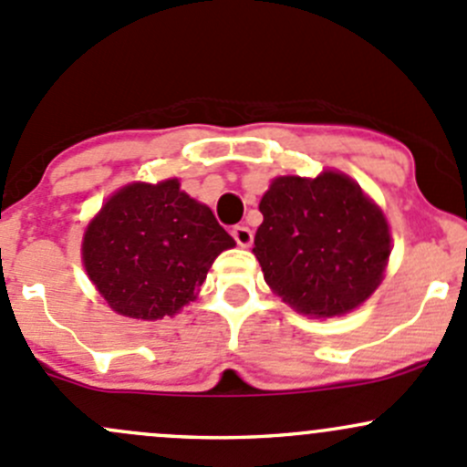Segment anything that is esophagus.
Instances as JSON below:
<instances>
[{
	"label": "esophagus",
	"instance_id": "1",
	"mask_svg": "<svg viewBox=\"0 0 467 467\" xmlns=\"http://www.w3.org/2000/svg\"><path fill=\"white\" fill-rule=\"evenodd\" d=\"M232 235H234L235 243L240 244V247H249V244L254 243V232L249 227H244V224H238V227H234Z\"/></svg>",
	"mask_w": 467,
	"mask_h": 467
}]
</instances>
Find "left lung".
<instances>
[{
  "mask_svg": "<svg viewBox=\"0 0 467 467\" xmlns=\"http://www.w3.org/2000/svg\"><path fill=\"white\" fill-rule=\"evenodd\" d=\"M258 209L254 255L272 292L296 312L348 314L383 280L392 252L388 220L345 173L280 175Z\"/></svg>",
  "mask_w": 467,
  "mask_h": 467,
  "instance_id": "left-lung-1",
  "label": "left lung"
}]
</instances>
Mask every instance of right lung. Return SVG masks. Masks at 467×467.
<instances>
[{"mask_svg":"<svg viewBox=\"0 0 467 467\" xmlns=\"http://www.w3.org/2000/svg\"><path fill=\"white\" fill-rule=\"evenodd\" d=\"M234 244L212 209L171 178L115 192L84 232L82 260L113 312L158 320L192 303L213 260Z\"/></svg>","mask_w":467,"mask_h":467,"instance_id":"right-lung-1","label":"right lung"}]
</instances>
